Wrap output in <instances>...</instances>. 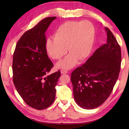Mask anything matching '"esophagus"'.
Here are the masks:
<instances>
[{
  "mask_svg": "<svg viewBox=\"0 0 129 129\" xmlns=\"http://www.w3.org/2000/svg\"><path fill=\"white\" fill-rule=\"evenodd\" d=\"M60 72H61V74H64L67 73V70L65 69H62L61 70V71H60Z\"/></svg>",
  "mask_w": 129,
  "mask_h": 129,
  "instance_id": "34e87169",
  "label": "esophagus"
}]
</instances>
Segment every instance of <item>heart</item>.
Here are the masks:
<instances>
[{
    "label": "heart",
    "instance_id": "b5f03b06",
    "mask_svg": "<svg viewBox=\"0 0 129 129\" xmlns=\"http://www.w3.org/2000/svg\"><path fill=\"white\" fill-rule=\"evenodd\" d=\"M94 36V27L90 21H67L57 29L54 39L47 40L45 49L51 58L59 60L66 54L68 48L70 54L56 65L70 69L76 64L77 59L82 61L89 55Z\"/></svg>",
    "mask_w": 129,
    "mask_h": 129
}]
</instances>
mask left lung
I'll return each mask as SVG.
<instances>
[{"label": "left lung", "instance_id": "1", "mask_svg": "<svg viewBox=\"0 0 129 129\" xmlns=\"http://www.w3.org/2000/svg\"><path fill=\"white\" fill-rule=\"evenodd\" d=\"M105 30L106 43L71 75L75 101L84 109H95L105 102L119 78L121 49L112 32Z\"/></svg>", "mask_w": 129, "mask_h": 129}]
</instances>
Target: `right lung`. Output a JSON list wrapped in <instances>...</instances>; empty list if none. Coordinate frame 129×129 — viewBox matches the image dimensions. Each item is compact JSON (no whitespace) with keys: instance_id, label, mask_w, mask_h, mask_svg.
<instances>
[{"instance_id":"add662e5","label":"right lung","mask_w":129,"mask_h":129,"mask_svg":"<svg viewBox=\"0 0 129 129\" xmlns=\"http://www.w3.org/2000/svg\"><path fill=\"white\" fill-rule=\"evenodd\" d=\"M56 16L43 19L24 33L16 45L13 59V82L26 104L43 110L53 103L60 72L48 75L54 66L45 49V32Z\"/></svg>"}]
</instances>
